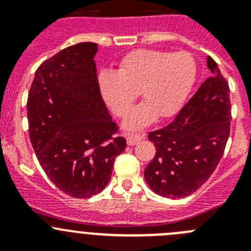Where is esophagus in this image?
<instances>
[{
	"label": "esophagus",
	"instance_id": "1",
	"mask_svg": "<svg viewBox=\"0 0 251 251\" xmlns=\"http://www.w3.org/2000/svg\"><path fill=\"white\" fill-rule=\"evenodd\" d=\"M142 140L141 135H136V133H130V135H126V142H127L128 146H135L138 142Z\"/></svg>",
	"mask_w": 251,
	"mask_h": 251
}]
</instances>
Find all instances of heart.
<instances>
[{"label": "heart", "mask_w": 251, "mask_h": 251, "mask_svg": "<svg viewBox=\"0 0 251 251\" xmlns=\"http://www.w3.org/2000/svg\"><path fill=\"white\" fill-rule=\"evenodd\" d=\"M197 68L187 52L135 50L119 63L115 73L100 75V90L110 110L123 118L141 92L144 103L136 107L125 120L128 130H140L159 118L177 114L186 102Z\"/></svg>", "instance_id": "obj_1"}]
</instances>
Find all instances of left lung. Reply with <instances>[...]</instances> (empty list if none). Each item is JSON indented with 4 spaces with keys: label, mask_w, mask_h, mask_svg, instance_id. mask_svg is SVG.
<instances>
[{
    "label": "left lung",
    "mask_w": 251,
    "mask_h": 251,
    "mask_svg": "<svg viewBox=\"0 0 251 251\" xmlns=\"http://www.w3.org/2000/svg\"><path fill=\"white\" fill-rule=\"evenodd\" d=\"M212 76L204 81L171 124L149 132L155 155L144 178L156 194L191 196L207 181L224 154L231 126L229 87L216 62L207 57Z\"/></svg>",
    "instance_id": "obj_1"
}]
</instances>
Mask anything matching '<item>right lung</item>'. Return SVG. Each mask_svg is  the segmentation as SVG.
<instances>
[{"instance_id": "obj_1", "label": "right lung", "mask_w": 251, "mask_h": 251, "mask_svg": "<svg viewBox=\"0 0 251 251\" xmlns=\"http://www.w3.org/2000/svg\"><path fill=\"white\" fill-rule=\"evenodd\" d=\"M98 45L81 42L45 60L27 96L29 136L48 178L74 198L105 188L114 160L126 148L116 137L93 60Z\"/></svg>"}]
</instances>
